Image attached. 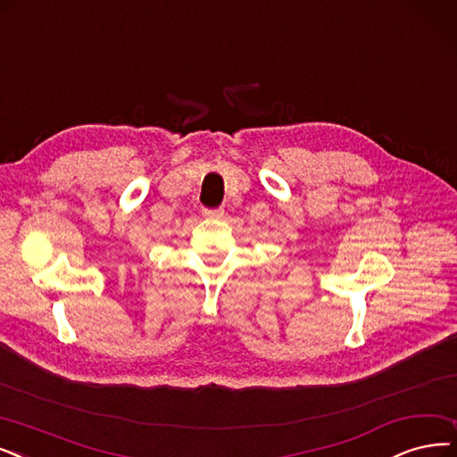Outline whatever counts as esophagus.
<instances>
[{"label":"esophagus","instance_id":"34e87169","mask_svg":"<svg viewBox=\"0 0 457 457\" xmlns=\"http://www.w3.org/2000/svg\"><path fill=\"white\" fill-rule=\"evenodd\" d=\"M203 215L208 219H221L225 215V210L223 208H204Z\"/></svg>","mask_w":457,"mask_h":457}]
</instances>
